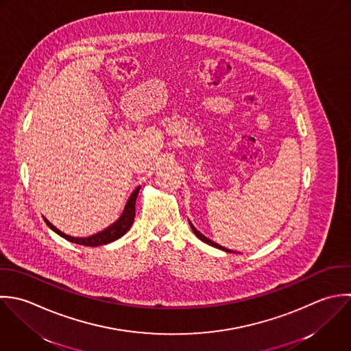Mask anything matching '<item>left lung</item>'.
Returning a JSON list of instances; mask_svg holds the SVG:
<instances>
[{
    "label": "left lung",
    "instance_id": "obj_1",
    "mask_svg": "<svg viewBox=\"0 0 351 351\" xmlns=\"http://www.w3.org/2000/svg\"><path fill=\"white\" fill-rule=\"evenodd\" d=\"M190 227H191V230L194 231V234L202 241V242H205V243H208V245H210V246H213V247H216V249H220V250H223V252H227V253H231V250H228V249H226V247H223V246H220V245H217V243H215L213 241H210V239H208L205 235H202L199 231H197V228L190 223Z\"/></svg>",
    "mask_w": 351,
    "mask_h": 351
}]
</instances>
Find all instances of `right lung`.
I'll return each mask as SVG.
<instances>
[{
  "mask_svg": "<svg viewBox=\"0 0 351 351\" xmlns=\"http://www.w3.org/2000/svg\"><path fill=\"white\" fill-rule=\"evenodd\" d=\"M139 189L141 186H138L131 197L128 198L125 206H124V210L121 213V216L112 224L109 226L108 228H105L104 231L95 234V235H91V237H87V238H73V237H69V235H65L64 232H61L60 230H57L53 224H50L46 219H45V223L49 226V228L51 231H54L56 234H58L60 237H62L64 239L72 242V243H77V245H83V246H90V247H95V246H102V245H106V243H110L119 238H121L131 227V224L134 223V217H135V202H136V197H138V193H139Z\"/></svg>",
  "mask_w": 351,
  "mask_h": 351,
  "instance_id": "obj_1",
  "label": "right lung"
}]
</instances>
